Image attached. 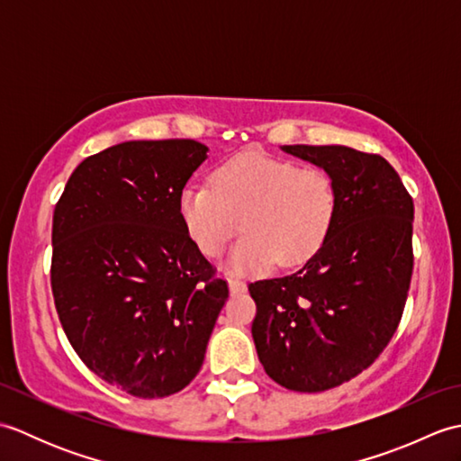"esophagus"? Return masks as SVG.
<instances>
[{"label":"esophagus","mask_w":461,"mask_h":461,"mask_svg":"<svg viewBox=\"0 0 461 461\" xmlns=\"http://www.w3.org/2000/svg\"><path fill=\"white\" fill-rule=\"evenodd\" d=\"M228 285H230V293H231V295H240V293H246V289H248L246 283H243V281L238 279V277H230V279H228Z\"/></svg>","instance_id":"esophagus-1"}]
</instances>
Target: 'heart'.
<instances>
[{
	"instance_id": "1",
	"label": "heart",
	"mask_w": 461,
	"mask_h": 461,
	"mask_svg": "<svg viewBox=\"0 0 461 461\" xmlns=\"http://www.w3.org/2000/svg\"><path fill=\"white\" fill-rule=\"evenodd\" d=\"M339 198L330 174L263 154H243L220 164L210 184L184 185L180 218L208 258H218L240 230L230 253L238 273H258L273 261L295 267L327 241Z\"/></svg>"
}]
</instances>
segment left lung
<instances>
[{
  "instance_id": "obj_1",
  "label": "left lung",
  "mask_w": 461,
  "mask_h": 461,
  "mask_svg": "<svg viewBox=\"0 0 461 461\" xmlns=\"http://www.w3.org/2000/svg\"><path fill=\"white\" fill-rule=\"evenodd\" d=\"M281 149L330 174L339 208L327 241L297 273L249 283L251 335L269 378L322 393L368 368L398 329L414 267V202L380 154Z\"/></svg>"
}]
</instances>
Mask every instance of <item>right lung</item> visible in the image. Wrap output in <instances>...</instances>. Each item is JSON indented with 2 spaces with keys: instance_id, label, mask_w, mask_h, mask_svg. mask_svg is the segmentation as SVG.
<instances>
[{
  "instance_id": "1",
  "label": "right lung",
  "mask_w": 461,
  "mask_h": 461,
  "mask_svg": "<svg viewBox=\"0 0 461 461\" xmlns=\"http://www.w3.org/2000/svg\"><path fill=\"white\" fill-rule=\"evenodd\" d=\"M205 152L190 139L111 146L77 166L55 205L59 321L85 365L126 394L188 386L230 295L178 210Z\"/></svg>"
}]
</instances>
